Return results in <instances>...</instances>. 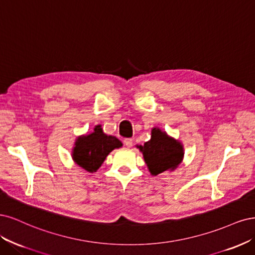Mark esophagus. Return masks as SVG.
I'll return each instance as SVG.
<instances>
[{
	"instance_id": "1",
	"label": "esophagus",
	"mask_w": 255,
	"mask_h": 255,
	"mask_svg": "<svg viewBox=\"0 0 255 255\" xmlns=\"http://www.w3.org/2000/svg\"><path fill=\"white\" fill-rule=\"evenodd\" d=\"M132 139H131V138H125L124 139V144L127 146V147H131V146H132Z\"/></svg>"
}]
</instances>
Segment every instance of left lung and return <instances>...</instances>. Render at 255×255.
<instances>
[{
	"label": "left lung",
	"instance_id": "1",
	"mask_svg": "<svg viewBox=\"0 0 255 255\" xmlns=\"http://www.w3.org/2000/svg\"><path fill=\"white\" fill-rule=\"evenodd\" d=\"M137 147L143 152L144 160L153 176L176 168L184 154L181 143L169 137L159 128L151 130L150 141Z\"/></svg>",
	"mask_w": 255,
	"mask_h": 255
}]
</instances>
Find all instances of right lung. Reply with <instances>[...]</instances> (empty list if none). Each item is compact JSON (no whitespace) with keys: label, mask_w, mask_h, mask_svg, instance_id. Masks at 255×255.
<instances>
[{"label":"right lung","mask_w":255,"mask_h":255,"mask_svg":"<svg viewBox=\"0 0 255 255\" xmlns=\"http://www.w3.org/2000/svg\"><path fill=\"white\" fill-rule=\"evenodd\" d=\"M73 151V159L80 167L93 172L101 167L105 159L114 148H119L122 143L119 138L107 135L101 126L94 128V132L77 138Z\"/></svg>","instance_id":"obj_1"}]
</instances>
